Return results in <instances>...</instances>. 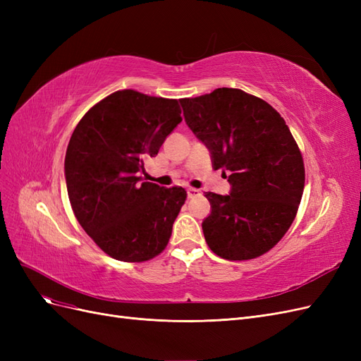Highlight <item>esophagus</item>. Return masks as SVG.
I'll return each instance as SVG.
<instances>
[{
    "label": "esophagus",
    "instance_id": "1",
    "mask_svg": "<svg viewBox=\"0 0 361 361\" xmlns=\"http://www.w3.org/2000/svg\"><path fill=\"white\" fill-rule=\"evenodd\" d=\"M200 191L195 190V188H188V199H194V197H199Z\"/></svg>",
    "mask_w": 361,
    "mask_h": 361
}]
</instances>
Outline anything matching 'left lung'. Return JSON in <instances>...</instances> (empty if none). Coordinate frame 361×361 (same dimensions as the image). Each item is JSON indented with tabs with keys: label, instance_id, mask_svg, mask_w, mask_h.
<instances>
[{
	"label": "left lung",
	"instance_id": "1",
	"mask_svg": "<svg viewBox=\"0 0 361 361\" xmlns=\"http://www.w3.org/2000/svg\"><path fill=\"white\" fill-rule=\"evenodd\" d=\"M185 122L207 146L214 170L231 171L228 195L206 192V244L227 260L265 255L289 231L302 197L301 150L268 102L239 89L179 99Z\"/></svg>",
	"mask_w": 361,
	"mask_h": 361
}]
</instances>
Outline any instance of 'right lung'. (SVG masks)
Returning a JSON list of instances; mask_svg holds the SVG:
<instances>
[{"instance_id":"obj_1","label":"right lung","mask_w":361,"mask_h":361,"mask_svg":"<svg viewBox=\"0 0 361 361\" xmlns=\"http://www.w3.org/2000/svg\"><path fill=\"white\" fill-rule=\"evenodd\" d=\"M180 113L178 99L118 90L93 105L71 137L64 174L72 211L116 260L140 264L169 244L187 191L141 182L138 174L182 122Z\"/></svg>"}]
</instances>
